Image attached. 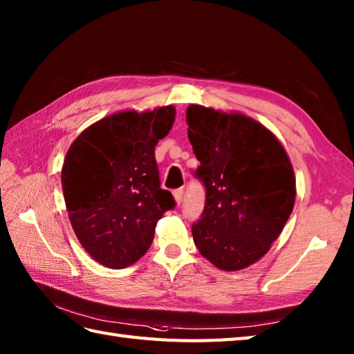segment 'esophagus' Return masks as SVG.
<instances>
[{
    "instance_id": "obj_1",
    "label": "esophagus",
    "mask_w": 354,
    "mask_h": 354,
    "mask_svg": "<svg viewBox=\"0 0 354 354\" xmlns=\"http://www.w3.org/2000/svg\"><path fill=\"white\" fill-rule=\"evenodd\" d=\"M173 198H175L176 205H181V202H183V199H184V190L179 189V190L173 192Z\"/></svg>"
}]
</instances>
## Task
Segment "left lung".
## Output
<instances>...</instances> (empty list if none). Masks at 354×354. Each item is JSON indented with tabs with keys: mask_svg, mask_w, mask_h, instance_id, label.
Wrapping results in <instances>:
<instances>
[{
	"mask_svg": "<svg viewBox=\"0 0 354 354\" xmlns=\"http://www.w3.org/2000/svg\"><path fill=\"white\" fill-rule=\"evenodd\" d=\"M189 140L201 162L205 208L192 227L202 257L222 270L254 265L280 236L297 196L283 145L242 112L187 108Z\"/></svg>",
	"mask_w": 354,
	"mask_h": 354,
	"instance_id": "obj_1",
	"label": "left lung"
}]
</instances>
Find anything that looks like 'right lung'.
Wrapping results in <instances>:
<instances>
[{"instance_id": "1", "label": "right lung", "mask_w": 354, "mask_h": 354, "mask_svg": "<svg viewBox=\"0 0 354 354\" xmlns=\"http://www.w3.org/2000/svg\"><path fill=\"white\" fill-rule=\"evenodd\" d=\"M175 114L171 104L115 112L88 126L65 155L61 178L71 227L103 266L123 269L140 260L158 221L175 207L155 161Z\"/></svg>"}]
</instances>
